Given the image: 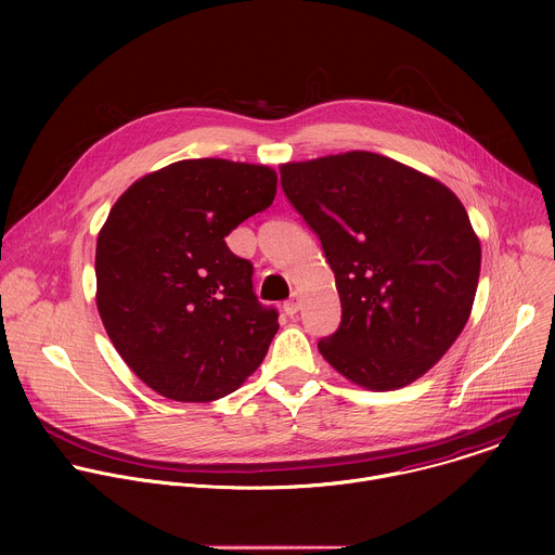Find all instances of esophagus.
I'll list each match as a JSON object with an SVG mask.
<instances>
[{
    "label": "esophagus",
    "mask_w": 555,
    "mask_h": 555,
    "mask_svg": "<svg viewBox=\"0 0 555 555\" xmlns=\"http://www.w3.org/2000/svg\"><path fill=\"white\" fill-rule=\"evenodd\" d=\"M298 309H300V298H298V294H294L289 300H285L283 311H285L287 315H296V313H298Z\"/></svg>",
    "instance_id": "obj_1"
}]
</instances>
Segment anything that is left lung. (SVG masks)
Instances as JSON below:
<instances>
[{
	"label": "left lung",
	"mask_w": 555,
	"mask_h": 555,
	"mask_svg": "<svg viewBox=\"0 0 555 555\" xmlns=\"http://www.w3.org/2000/svg\"><path fill=\"white\" fill-rule=\"evenodd\" d=\"M281 186L336 276L343 319L319 340L323 358L371 390L422 377L463 332L479 285L481 244L459 197L369 151L283 165Z\"/></svg>",
	"instance_id": "left-lung-1"
}]
</instances>
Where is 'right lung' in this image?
<instances>
[{"label": "right lung", "mask_w": 555, "mask_h": 555, "mask_svg": "<svg viewBox=\"0 0 555 555\" xmlns=\"http://www.w3.org/2000/svg\"><path fill=\"white\" fill-rule=\"evenodd\" d=\"M276 195L268 167L182 160L131 184L96 244V305L129 369L176 402H212L263 362L279 311L225 236Z\"/></svg>", "instance_id": "1"}]
</instances>
